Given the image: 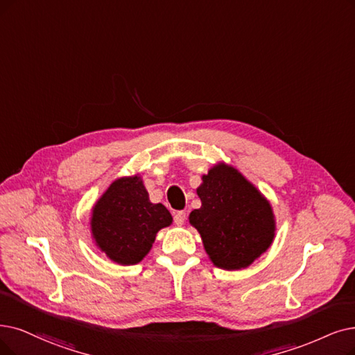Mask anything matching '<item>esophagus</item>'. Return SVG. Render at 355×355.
Here are the masks:
<instances>
[{
  "label": "esophagus",
  "instance_id": "esophagus-1",
  "mask_svg": "<svg viewBox=\"0 0 355 355\" xmlns=\"http://www.w3.org/2000/svg\"><path fill=\"white\" fill-rule=\"evenodd\" d=\"M173 221H175L178 225H182L183 223L187 221V212H185V211H176L175 216H173Z\"/></svg>",
  "mask_w": 355,
  "mask_h": 355
}]
</instances>
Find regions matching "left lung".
Listing matches in <instances>:
<instances>
[{"label": "left lung", "mask_w": 355, "mask_h": 355, "mask_svg": "<svg viewBox=\"0 0 355 355\" xmlns=\"http://www.w3.org/2000/svg\"><path fill=\"white\" fill-rule=\"evenodd\" d=\"M196 192L202 205L191 212L189 221L216 266L230 271L246 268L271 246V205L237 170L214 166Z\"/></svg>", "instance_id": "obj_1"}]
</instances>
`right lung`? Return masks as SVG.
Returning a JSON list of instances; mask_svg holds the SVG:
<instances>
[{"instance_id":"1","label":"right lung","mask_w":355,"mask_h":355,"mask_svg":"<svg viewBox=\"0 0 355 355\" xmlns=\"http://www.w3.org/2000/svg\"><path fill=\"white\" fill-rule=\"evenodd\" d=\"M170 223L167 208L150 202L143 180L122 178L112 183L93 208L92 233L112 261L134 265L150 252L157 232Z\"/></svg>"}]
</instances>
